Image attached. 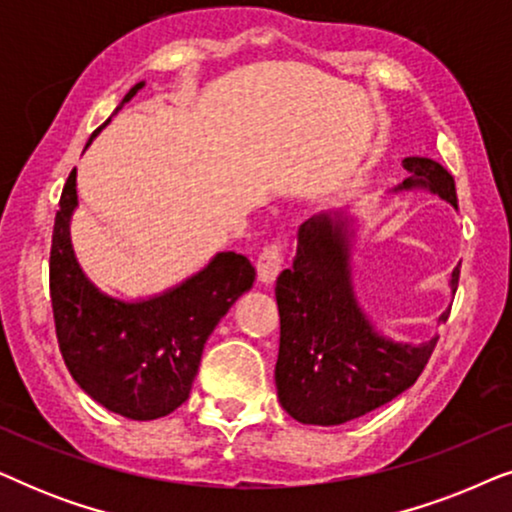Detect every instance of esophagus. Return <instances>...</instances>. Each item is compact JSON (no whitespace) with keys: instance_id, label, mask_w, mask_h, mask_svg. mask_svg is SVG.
<instances>
[{"instance_id":"esophagus-1","label":"esophagus","mask_w":512,"mask_h":512,"mask_svg":"<svg viewBox=\"0 0 512 512\" xmlns=\"http://www.w3.org/2000/svg\"><path fill=\"white\" fill-rule=\"evenodd\" d=\"M282 261H284L282 244H268V247L261 251V256H258L256 261V268H258V279H261L265 286L275 282L279 270H282Z\"/></svg>"}]
</instances>
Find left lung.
Listing matches in <instances>:
<instances>
[{"label": "left lung", "instance_id": "8db88e82", "mask_svg": "<svg viewBox=\"0 0 512 512\" xmlns=\"http://www.w3.org/2000/svg\"><path fill=\"white\" fill-rule=\"evenodd\" d=\"M408 179L391 193L426 191L457 209L452 174L431 158H405ZM359 223L347 209L314 214L298 228L296 258L277 277L279 356L275 366L282 408L300 424L352 422L410 389L436 347L382 333L363 310L354 286ZM459 265L450 275V293ZM450 317V307L438 326Z\"/></svg>", "mask_w": 512, "mask_h": 512}]
</instances>
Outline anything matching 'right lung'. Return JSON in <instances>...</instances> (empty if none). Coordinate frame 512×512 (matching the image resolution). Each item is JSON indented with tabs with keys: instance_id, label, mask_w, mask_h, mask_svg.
<instances>
[{
	"instance_id": "add662e5",
	"label": "right lung",
	"mask_w": 512,
	"mask_h": 512,
	"mask_svg": "<svg viewBox=\"0 0 512 512\" xmlns=\"http://www.w3.org/2000/svg\"><path fill=\"white\" fill-rule=\"evenodd\" d=\"M144 83L123 97L116 114ZM76 207L72 170L62 188L51 247V303L62 359L76 384L109 412L135 422L170 415L188 398L216 324L254 286V265L235 251H219L170 289L139 298L111 296L83 272L74 254L69 226Z\"/></svg>"
}]
</instances>
